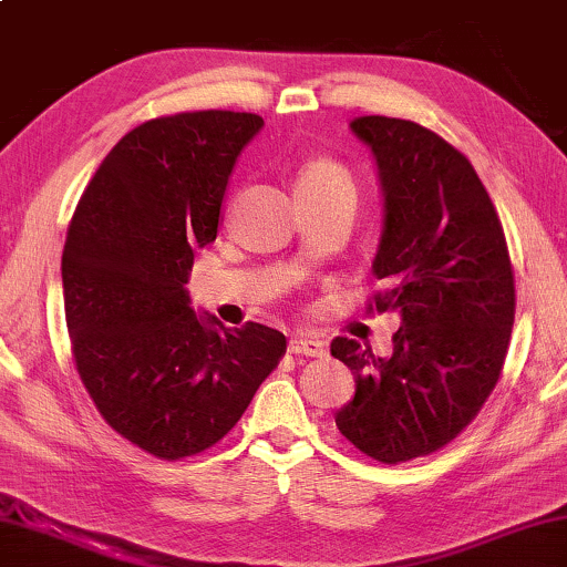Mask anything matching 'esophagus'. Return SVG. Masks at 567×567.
<instances>
[{"mask_svg": "<svg viewBox=\"0 0 567 567\" xmlns=\"http://www.w3.org/2000/svg\"><path fill=\"white\" fill-rule=\"evenodd\" d=\"M287 351L295 353V357H326V343L310 336H295L290 338Z\"/></svg>", "mask_w": 567, "mask_h": 567, "instance_id": "1", "label": "esophagus"}]
</instances>
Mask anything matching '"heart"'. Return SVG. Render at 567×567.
I'll list each match as a JSON object with an SVG mask.
<instances>
[{"instance_id":"heart-1","label":"heart","mask_w":567,"mask_h":567,"mask_svg":"<svg viewBox=\"0 0 567 567\" xmlns=\"http://www.w3.org/2000/svg\"><path fill=\"white\" fill-rule=\"evenodd\" d=\"M326 181H349V175H346V171L338 163H333V159H312V163H308L306 167H302L300 173V183H326Z\"/></svg>"}]
</instances>
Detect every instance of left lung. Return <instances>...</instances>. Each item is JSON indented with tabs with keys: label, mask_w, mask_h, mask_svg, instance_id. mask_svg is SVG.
<instances>
[{
	"label": "left lung",
	"mask_w": 567,
	"mask_h": 567,
	"mask_svg": "<svg viewBox=\"0 0 567 567\" xmlns=\"http://www.w3.org/2000/svg\"><path fill=\"white\" fill-rule=\"evenodd\" d=\"M384 200L374 257L394 310L390 359L338 336L331 353L357 392L336 412L341 435L382 463L441 451L492 394L514 323V275L496 208L458 150L415 122L357 116Z\"/></svg>",
	"instance_id": "1"
}]
</instances>
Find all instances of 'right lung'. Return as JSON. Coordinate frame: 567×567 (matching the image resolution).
<instances>
[{
  "instance_id": "add662e5",
  "label": "right lung",
  "mask_w": 567,
  "mask_h": 567,
  "mask_svg": "<svg viewBox=\"0 0 567 567\" xmlns=\"http://www.w3.org/2000/svg\"><path fill=\"white\" fill-rule=\"evenodd\" d=\"M265 120L185 112L134 126L83 190L63 247L73 359L96 410L157 458L229 433L287 349L261 323L196 312L193 251L216 241L236 157Z\"/></svg>"
}]
</instances>
